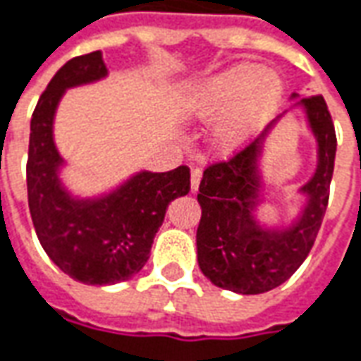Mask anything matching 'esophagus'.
<instances>
[{
  "label": "esophagus",
  "instance_id": "34e87169",
  "mask_svg": "<svg viewBox=\"0 0 361 361\" xmlns=\"http://www.w3.org/2000/svg\"><path fill=\"white\" fill-rule=\"evenodd\" d=\"M200 178H202V169L200 166H192V171H190V188H192V192L198 190Z\"/></svg>",
  "mask_w": 361,
  "mask_h": 361
}]
</instances>
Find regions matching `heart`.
Masks as SVG:
<instances>
[{"label": "heart", "mask_w": 361, "mask_h": 361, "mask_svg": "<svg viewBox=\"0 0 361 361\" xmlns=\"http://www.w3.org/2000/svg\"><path fill=\"white\" fill-rule=\"evenodd\" d=\"M281 80L257 64H235L206 82L192 98V114L200 119L222 118L216 145L224 151L240 147L277 109Z\"/></svg>", "instance_id": "heart-1"}]
</instances>
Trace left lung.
<instances>
[{
  "mask_svg": "<svg viewBox=\"0 0 361 361\" xmlns=\"http://www.w3.org/2000/svg\"><path fill=\"white\" fill-rule=\"evenodd\" d=\"M312 133L318 141V166L302 186L309 204L289 230L271 232L255 224L261 139L235 149L232 157L206 166L198 202L202 218L196 230L198 265L216 287L259 295L279 287L302 265L314 245L330 196L336 157V131L322 96L302 100Z\"/></svg>",
  "mask_w": 361,
  "mask_h": 361,
  "instance_id": "obj_1",
  "label": "left lung"
}]
</instances>
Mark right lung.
I'll use <instances>...</instances> for the list:
<instances>
[{
  "label": "right lung",
  "mask_w": 361,
  "mask_h": 361,
  "mask_svg": "<svg viewBox=\"0 0 361 361\" xmlns=\"http://www.w3.org/2000/svg\"><path fill=\"white\" fill-rule=\"evenodd\" d=\"M102 52L68 61L52 76L31 118L27 196L35 232L66 275L86 285H114L133 277L147 263L166 206L190 190V169L139 173L118 192L96 202L68 196L59 183L61 157L52 141L54 109L66 88L106 76Z\"/></svg>",
  "instance_id": "obj_1"
}]
</instances>
